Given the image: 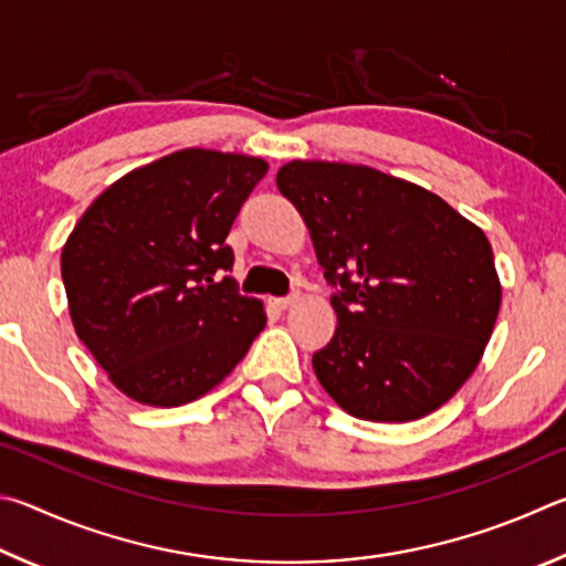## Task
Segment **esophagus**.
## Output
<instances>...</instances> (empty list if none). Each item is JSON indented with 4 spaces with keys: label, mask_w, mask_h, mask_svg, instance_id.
<instances>
[{
    "label": "esophagus",
    "mask_w": 566,
    "mask_h": 566,
    "mask_svg": "<svg viewBox=\"0 0 566 566\" xmlns=\"http://www.w3.org/2000/svg\"><path fill=\"white\" fill-rule=\"evenodd\" d=\"M298 301V293H293V295H285V298H275L273 303H275V308H281V311H285V308H291V305Z\"/></svg>",
    "instance_id": "1"
}]
</instances>
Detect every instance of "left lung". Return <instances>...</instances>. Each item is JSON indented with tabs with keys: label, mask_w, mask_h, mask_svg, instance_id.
<instances>
[{
	"label": "left lung",
	"mask_w": 566,
	"mask_h": 566,
	"mask_svg": "<svg viewBox=\"0 0 566 566\" xmlns=\"http://www.w3.org/2000/svg\"><path fill=\"white\" fill-rule=\"evenodd\" d=\"M277 191L340 285L333 340L313 355L323 390L370 422L442 408L482 360L502 303L488 235L438 193L378 168L291 161Z\"/></svg>",
	"instance_id": "8db88e82"
}]
</instances>
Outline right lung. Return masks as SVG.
<instances>
[{
    "label": "right lung",
    "instance_id": "add662e5",
    "mask_svg": "<svg viewBox=\"0 0 566 566\" xmlns=\"http://www.w3.org/2000/svg\"><path fill=\"white\" fill-rule=\"evenodd\" d=\"M268 161L184 148L118 178L62 248L74 331L126 398L178 408L231 375L265 325L235 291L228 231Z\"/></svg>",
    "mask_w": 566,
    "mask_h": 566
}]
</instances>
